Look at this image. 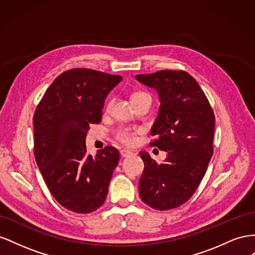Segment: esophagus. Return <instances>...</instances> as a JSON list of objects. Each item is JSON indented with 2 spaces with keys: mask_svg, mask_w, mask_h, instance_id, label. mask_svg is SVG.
Returning a JSON list of instances; mask_svg holds the SVG:
<instances>
[{
  "mask_svg": "<svg viewBox=\"0 0 255 255\" xmlns=\"http://www.w3.org/2000/svg\"><path fill=\"white\" fill-rule=\"evenodd\" d=\"M132 152L130 151H128V150H121L120 151V155H121V157H128V156H130L132 155Z\"/></svg>",
  "mask_w": 255,
  "mask_h": 255,
  "instance_id": "1",
  "label": "esophagus"
}]
</instances>
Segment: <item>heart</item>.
I'll return each mask as SVG.
<instances>
[{
    "mask_svg": "<svg viewBox=\"0 0 255 255\" xmlns=\"http://www.w3.org/2000/svg\"><path fill=\"white\" fill-rule=\"evenodd\" d=\"M143 96H149V95L144 94V92H135V94H133L132 97H130V100L143 97ZM117 138L119 141H121L122 143H125L127 145H132L135 142V137L133 133L129 132L128 128H120L117 132Z\"/></svg>",
    "mask_w": 255,
    "mask_h": 255,
    "instance_id": "heart-1",
    "label": "heart"
}]
</instances>
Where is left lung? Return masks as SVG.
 <instances>
[{
  "label": "left lung",
  "mask_w": 255,
  "mask_h": 255,
  "mask_svg": "<svg viewBox=\"0 0 255 255\" xmlns=\"http://www.w3.org/2000/svg\"><path fill=\"white\" fill-rule=\"evenodd\" d=\"M155 89L159 110L151 135L152 144L167 152L161 164L149 153L139 154L144 169L139 196L154 210L167 211L185 203L195 194L213 155L215 115L198 82L184 71L161 70L136 75Z\"/></svg>",
  "instance_id": "1"
}]
</instances>
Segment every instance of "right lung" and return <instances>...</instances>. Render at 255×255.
<instances>
[{
    "label": "right lung",
    "mask_w": 255,
    "mask_h": 255,
    "mask_svg": "<svg viewBox=\"0 0 255 255\" xmlns=\"http://www.w3.org/2000/svg\"><path fill=\"white\" fill-rule=\"evenodd\" d=\"M121 81L119 75L71 69L53 81L37 106L36 163L51 194L67 210L88 214L105 202L120 154L110 145L92 156L85 142L89 125L101 121L105 99Z\"/></svg>",
    "instance_id": "right-lung-1"
}]
</instances>
